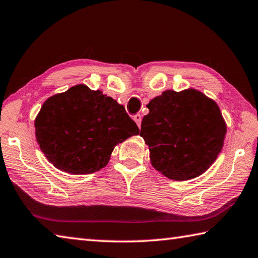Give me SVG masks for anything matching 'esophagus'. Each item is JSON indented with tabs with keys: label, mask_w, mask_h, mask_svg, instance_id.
I'll return each mask as SVG.
<instances>
[{
	"label": "esophagus",
	"mask_w": 258,
	"mask_h": 258,
	"mask_svg": "<svg viewBox=\"0 0 258 258\" xmlns=\"http://www.w3.org/2000/svg\"><path fill=\"white\" fill-rule=\"evenodd\" d=\"M133 119L135 120V123H137L138 126L140 127V126H141V121H142V115H141V114L134 115V116H133Z\"/></svg>",
	"instance_id": "obj_1"
}]
</instances>
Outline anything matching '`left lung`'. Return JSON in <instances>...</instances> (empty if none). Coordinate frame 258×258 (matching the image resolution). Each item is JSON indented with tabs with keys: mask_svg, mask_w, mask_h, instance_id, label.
Returning <instances> with one entry per match:
<instances>
[{
	"mask_svg": "<svg viewBox=\"0 0 258 258\" xmlns=\"http://www.w3.org/2000/svg\"><path fill=\"white\" fill-rule=\"evenodd\" d=\"M140 137L154 169L169 179L188 180L207 171L221 152L227 125L219 106L193 88L166 90L147 105Z\"/></svg>",
	"mask_w": 258,
	"mask_h": 258,
	"instance_id": "obj_1",
	"label": "left lung"
}]
</instances>
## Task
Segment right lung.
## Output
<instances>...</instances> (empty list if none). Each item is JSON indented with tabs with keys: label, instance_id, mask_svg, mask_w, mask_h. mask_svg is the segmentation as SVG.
I'll return each mask as SVG.
<instances>
[{
	"label": "right lung",
	"instance_id": "right-lung-1",
	"mask_svg": "<svg viewBox=\"0 0 258 258\" xmlns=\"http://www.w3.org/2000/svg\"><path fill=\"white\" fill-rule=\"evenodd\" d=\"M35 128L47 160L71 175L100 170L117 144L139 134L124 106L86 84L49 97L36 117Z\"/></svg>",
	"mask_w": 258,
	"mask_h": 258
}]
</instances>
